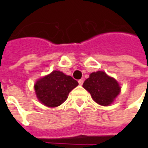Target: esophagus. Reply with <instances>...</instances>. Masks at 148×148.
Returning a JSON list of instances; mask_svg holds the SVG:
<instances>
[{
  "mask_svg": "<svg viewBox=\"0 0 148 148\" xmlns=\"http://www.w3.org/2000/svg\"><path fill=\"white\" fill-rule=\"evenodd\" d=\"M78 83L80 85H82L84 83V80L83 79H80V80H78Z\"/></svg>",
  "mask_w": 148,
  "mask_h": 148,
  "instance_id": "obj_1",
  "label": "esophagus"
}]
</instances>
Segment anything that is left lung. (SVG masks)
Wrapping results in <instances>:
<instances>
[{
  "instance_id": "obj_1",
  "label": "left lung",
  "mask_w": 148,
  "mask_h": 148,
  "mask_svg": "<svg viewBox=\"0 0 148 148\" xmlns=\"http://www.w3.org/2000/svg\"><path fill=\"white\" fill-rule=\"evenodd\" d=\"M83 87L96 103L103 106L110 105L121 91L117 81L103 71L91 73L89 78L84 82Z\"/></svg>"
}]
</instances>
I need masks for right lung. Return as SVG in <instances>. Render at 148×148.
Listing matches in <instances>:
<instances>
[{
	"mask_svg": "<svg viewBox=\"0 0 148 148\" xmlns=\"http://www.w3.org/2000/svg\"><path fill=\"white\" fill-rule=\"evenodd\" d=\"M78 85V82L72 77L53 71L36 82L34 85L38 100L50 108L58 107L68 97V94Z\"/></svg>",
	"mask_w": 148,
	"mask_h": 148,
	"instance_id": "1",
	"label": "right lung"
}]
</instances>
